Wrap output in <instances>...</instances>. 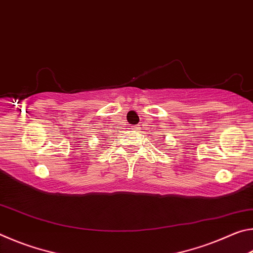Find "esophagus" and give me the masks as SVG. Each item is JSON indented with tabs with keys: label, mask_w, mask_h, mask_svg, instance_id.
<instances>
[{
	"label": "esophagus",
	"mask_w": 253,
	"mask_h": 253,
	"mask_svg": "<svg viewBox=\"0 0 253 253\" xmlns=\"http://www.w3.org/2000/svg\"><path fill=\"white\" fill-rule=\"evenodd\" d=\"M139 125H136V126H131V128L130 129H132V130H138L139 129Z\"/></svg>",
	"instance_id": "esophagus-1"
}]
</instances>
